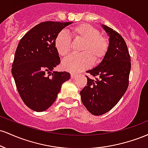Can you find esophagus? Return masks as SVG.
Wrapping results in <instances>:
<instances>
[{
  "label": "esophagus",
  "instance_id": "34e87169",
  "mask_svg": "<svg viewBox=\"0 0 148 148\" xmlns=\"http://www.w3.org/2000/svg\"><path fill=\"white\" fill-rule=\"evenodd\" d=\"M76 77V75L75 74H73V73H72L71 74V79H75V78Z\"/></svg>",
  "mask_w": 148,
  "mask_h": 148
}]
</instances>
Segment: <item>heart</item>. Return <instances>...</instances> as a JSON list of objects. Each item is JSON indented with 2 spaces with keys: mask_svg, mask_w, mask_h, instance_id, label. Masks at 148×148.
I'll use <instances>...</instances> for the list:
<instances>
[{
  "mask_svg": "<svg viewBox=\"0 0 148 148\" xmlns=\"http://www.w3.org/2000/svg\"><path fill=\"white\" fill-rule=\"evenodd\" d=\"M72 33L74 40L82 41L80 51L64 59L62 66L66 70L79 72L88 68L94 62L98 63L104 58L109 49V41L100 35L99 30L89 24H80L73 27ZM57 52L61 56H66L71 51L72 39L65 32L58 33L54 40Z\"/></svg>",
  "mask_w": 148,
  "mask_h": 148,
  "instance_id": "b5f03b06",
  "label": "heart"
}]
</instances>
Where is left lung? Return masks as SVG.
<instances>
[{
    "instance_id": "left-lung-1",
    "label": "left lung",
    "mask_w": 148,
    "mask_h": 148,
    "mask_svg": "<svg viewBox=\"0 0 148 148\" xmlns=\"http://www.w3.org/2000/svg\"><path fill=\"white\" fill-rule=\"evenodd\" d=\"M109 36V49L98 66L87 73V84L80 92L90 113L100 115L109 111L121 99L129 86L131 58L126 42L118 32L102 25Z\"/></svg>"
}]
</instances>
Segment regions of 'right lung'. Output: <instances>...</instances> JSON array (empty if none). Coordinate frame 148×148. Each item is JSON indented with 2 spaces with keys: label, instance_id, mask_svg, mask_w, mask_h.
Segmentation results:
<instances>
[{
  "label": "right lung",
  "instance_id": "1",
  "mask_svg": "<svg viewBox=\"0 0 148 148\" xmlns=\"http://www.w3.org/2000/svg\"><path fill=\"white\" fill-rule=\"evenodd\" d=\"M72 22L45 21L34 26L21 39L12 65L18 94L33 111L47 110L56 99L61 86L70 79L67 72H53L60 64L54 40Z\"/></svg>",
  "mask_w": 148,
  "mask_h": 148
}]
</instances>
